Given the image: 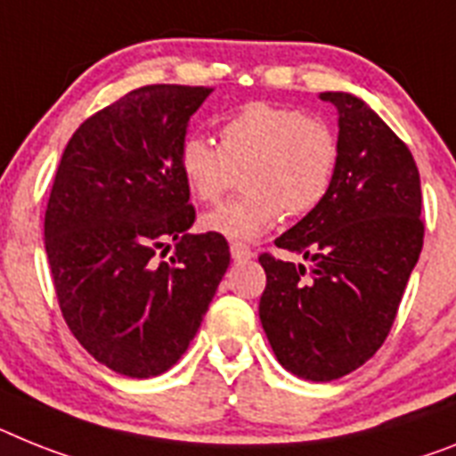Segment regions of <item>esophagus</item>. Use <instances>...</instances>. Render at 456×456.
Listing matches in <instances>:
<instances>
[{"label": "esophagus", "mask_w": 456, "mask_h": 456, "mask_svg": "<svg viewBox=\"0 0 456 456\" xmlns=\"http://www.w3.org/2000/svg\"><path fill=\"white\" fill-rule=\"evenodd\" d=\"M229 250H232V259H234V262H248V259L252 257V250L246 243H232Z\"/></svg>", "instance_id": "1"}]
</instances>
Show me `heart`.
<instances>
[{"label":"heart","instance_id":"b5f03b06","mask_svg":"<svg viewBox=\"0 0 456 456\" xmlns=\"http://www.w3.org/2000/svg\"><path fill=\"white\" fill-rule=\"evenodd\" d=\"M338 141L327 122L294 106L250 102L220 129V145L187 136L178 167L199 201L216 204L236 185L248 192L201 217L210 234L252 240L266 234L282 213L304 216L322 204L334 183Z\"/></svg>","mask_w":456,"mask_h":456}]
</instances>
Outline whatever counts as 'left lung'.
I'll list each match as a JSON object with an SVG mask.
<instances>
[{
	"instance_id": "1",
	"label": "left lung",
	"mask_w": 456,
	"mask_h": 456,
	"mask_svg": "<svg viewBox=\"0 0 456 456\" xmlns=\"http://www.w3.org/2000/svg\"><path fill=\"white\" fill-rule=\"evenodd\" d=\"M338 110V164L322 204L275 239L304 264L264 252L259 320L275 357L313 382L343 378L385 343L424 240L419 171L408 145L347 92Z\"/></svg>"
}]
</instances>
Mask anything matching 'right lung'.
Instances as JSON below:
<instances>
[{"label": "right lung", "instance_id": "add662e5", "mask_svg": "<svg viewBox=\"0 0 456 456\" xmlns=\"http://www.w3.org/2000/svg\"><path fill=\"white\" fill-rule=\"evenodd\" d=\"M210 92L132 90L76 129L57 167L44 234L60 311L120 376H159L183 357L229 266L224 236L187 232L194 206L178 167ZM169 240L175 257L157 260Z\"/></svg>", "mask_w": 456, "mask_h": 456}]
</instances>
